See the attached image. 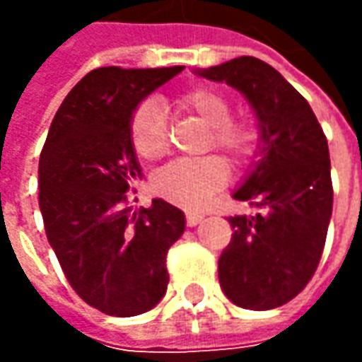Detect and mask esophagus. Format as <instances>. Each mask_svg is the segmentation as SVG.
I'll list each match as a JSON object with an SVG mask.
<instances>
[{
    "mask_svg": "<svg viewBox=\"0 0 362 362\" xmlns=\"http://www.w3.org/2000/svg\"><path fill=\"white\" fill-rule=\"evenodd\" d=\"M204 213H192L189 211L188 215H186V223H188V227H196V225H199L202 221H204Z\"/></svg>",
    "mask_w": 362,
    "mask_h": 362,
    "instance_id": "esophagus-1",
    "label": "esophagus"
}]
</instances>
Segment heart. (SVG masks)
Wrapping results in <instances>:
<instances>
[{"mask_svg": "<svg viewBox=\"0 0 362 362\" xmlns=\"http://www.w3.org/2000/svg\"><path fill=\"white\" fill-rule=\"evenodd\" d=\"M180 106L207 127L204 149H219L233 163H243L258 143V129L248 119L230 118V103L219 90L197 87L182 95ZM132 141L137 155L147 160L160 158L168 149L165 110L153 100L143 103L132 118ZM227 166L217 157L180 158L160 168L153 189L173 204L188 209L204 205L227 184Z\"/></svg>", "mask_w": 362, "mask_h": 362, "instance_id": "heart-1", "label": "heart"}]
</instances>
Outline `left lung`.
Wrapping results in <instances>:
<instances>
[{"instance_id": "1", "label": "left lung", "mask_w": 362, "mask_h": 362, "mask_svg": "<svg viewBox=\"0 0 362 362\" xmlns=\"http://www.w3.org/2000/svg\"><path fill=\"white\" fill-rule=\"evenodd\" d=\"M194 74L238 90L258 119L256 160L233 197L259 211L228 217L235 233L219 258L221 288L240 308H277L306 287L326 244L334 205L326 135L306 98L262 59L240 56Z\"/></svg>"}]
</instances>
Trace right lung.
I'll list each match as a JSON object with an SVG mask.
<instances>
[{
    "label": "right lung",
    "instance_id": "1",
    "mask_svg": "<svg viewBox=\"0 0 362 362\" xmlns=\"http://www.w3.org/2000/svg\"><path fill=\"white\" fill-rule=\"evenodd\" d=\"M184 69L98 67L69 90L38 163V204L52 250L77 295L108 316H137L168 287L166 252L186 228L165 199L132 213L141 178L132 118L155 89Z\"/></svg>",
    "mask_w": 362,
    "mask_h": 362
}]
</instances>
